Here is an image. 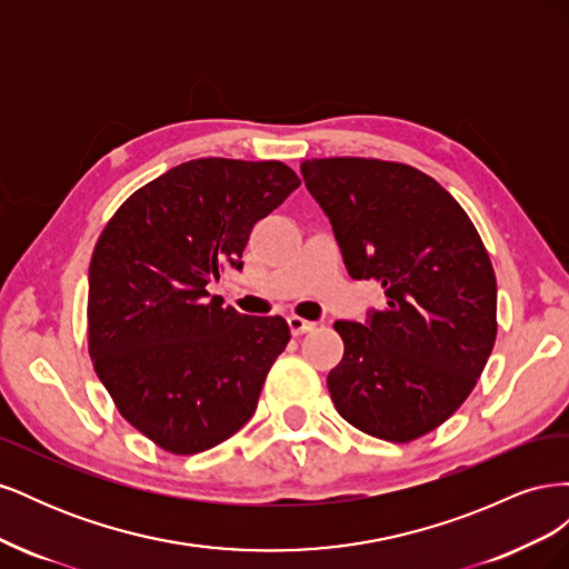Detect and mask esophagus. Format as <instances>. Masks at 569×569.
<instances>
[{"label":"esophagus","mask_w":569,"mask_h":569,"mask_svg":"<svg viewBox=\"0 0 569 569\" xmlns=\"http://www.w3.org/2000/svg\"><path fill=\"white\" fill-rule=\"evenodd\" d=\"M287 322H289V330H291V335H295V337L306 335V332H311L313 327H316V322H311V320H303V318H297V316H291Z\"/></svg>","instance_id":"1"}]
</instances>
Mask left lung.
Returning <instances> with one entry per match:
<instances>
[{"label": "left lung", "mask_w": 569, "mask_h": 569, "mask_svg": "<svg viewBox=\"0 0 569 569\" xmlns=\"http://www.w3.org/2000/svg\"><path fill=\"white\" fill-rule=\"evenodd\" d=\"M353 280L387 303L366 325L337 320L341 363L327 375L339 416L406 443L468 399L496 341V274L472 220L418 168L380 159L301 163Z\"/></svg>", "instance_id": "1"}]
</instances>
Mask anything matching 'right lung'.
<instances>
[{
  "label": "right lung",
  "mask_w": 569,
  "mask_h": 569,
  "mask_svg": "<svg viewBox=\"0 0 569 569\" xmlns=\"http://www.w3.org/2000/svg\"><path fill=\"white\" fill-rule=\"evenodd\" d=\"M299 184L280 161H187L137 189L97 239L92 366L120 416L168 453L209 451L253 416L289 325L222 308L209 284L242 270L253 226Z\"/></svg>",
  "instance_id": "right-lung-1"
}]
</instances>
